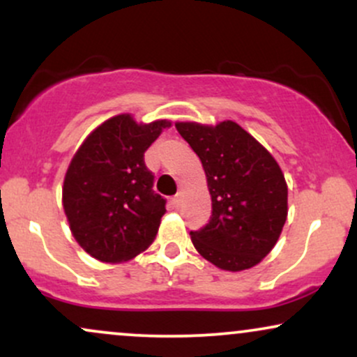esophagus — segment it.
Segmentation results:
<instances>
[{
  "label": "esophagus",
  "mask_w": 357,
  "mask_h": 357,
  "mask_svg": "<svg viewBox=\"0 0 357 357\" xmlns=\"http://www.w3.org/2000/svg\"><path fill=\"white\" fill-rule=\"evenodd\" d=\"M181 203H183V195H181V192H179V195H176L174 198H173V204H174L176 208H178V206H181Z\"/></svg>",
  "instance_id": "34e87169"
}]
</instances>
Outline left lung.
<instances>
[{"instance_id": "obj_1", "label": "left lung", "mask_w": 357, "mask_h": 357, "mask_svg": "<svg viewBox=\"0 0 357 357\" xmlns=\"http://www.w3.org/2000/svg\"><path fill=\"white\" fill-rule=\"evenodd\" d=\"M202 159L211 195L206 227L190 231L195 248L228 272L255 267L275 247L287 220V183L278 162L233 121L176 122Z\"/></svg>"}]
</instances>
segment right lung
I'll list each match as a JSON object with an SVG mask.
<instances>
[{
  "label": "right lung",
  "instance_id": "obj_1",
  "mask_svg": "<svg viewBox=\"0 0 357 357\" xmlns=\"http://www.w3.org/2000/svg\"><path fill=\"white\" fill-rule=\"evenodd\" d=\"M171 122L139 124L130 114L93 129L72 158L61 202L70 231L89 255L121 264L155 238L166 199L153 191L144 153Z\"/></svg>",
  "mask_w": 357,
  "mask_h": 357
}]
</instances>
